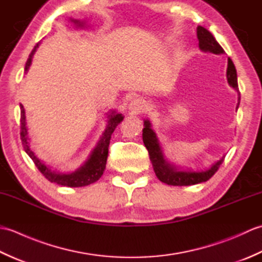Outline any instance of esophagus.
<instances>
[{"label": "esophagus", "instance_id": "esophagus-1", "mask_svg": "<svg viewBox=\"0 0 262 262\" xmlns=\"http://www.w3.org/2000/svg\"><path fill=\"white\" fill-rule=\"evenodd\" d=\"M128 109H129V111L133 115L142 114L144 113V110L146 109V103L143 99L136 98L134 100H132L130 103L128 104Z\"/></svg>", "mask_w": 262, "mask_h": 262}]
</instances>
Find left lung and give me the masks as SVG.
I'll list each match as a JSON object with an SVG mask.
<instances>
[{
	"label": "left lung",
	"instance_id": "8db88e82",
	"mask_svg": "<svg viewBox=\"0 0 262 262\" xmlns=\"http://www.w3.org/2000/svg\"><path fill=\"white\" fill-rule=\"evenodd\" d=\"M197 37L199 40V48L202 52L211 53L216 55L224 54V49L221 47L219 42L216 41L214 36L206 29V28L198 26L197 28ZM226 79L230 86L236 90L237 104L236 110L240 104V92L237 86V75L235 66L233 64L232 59L227 58V70H226ZM143 142L144 145L147 148L149 160H151L155 174L158 179L166 185L170 186H191L197 185L209 180L215 174V172L219 170L220 165L223 163L225 155H223L220 160H217L207 169L205 170H192V169H182L180 166L169 162L166 160L163 153V148L161 146L159 138L152 129V124L148 119H144V128H143Z\"/></svg>",
	"mask_w": 262,
	"mask_h": 262
}]
</instances>
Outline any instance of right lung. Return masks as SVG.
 Masks as SVG:
<instances>
[{"label": "right lung", "mask_w": 262, "mask_h": 262, "mask_svg": "<svg viewBox=\"0 0 262 262\" xmlns=\"http://www.w3.org/2000/svg\"><path fill=\"white\" fill-rule=\"evenodd\" d=\"M76 27H83L85 24L84 21H80L76 19H70ZM40 45L39 41L35 48L32 49V52L29 55V58L27 59V63L25 66V72L29 71L30 65L32 63L33 55L37 52V49ZM21 109V142L26 153L29 155L30 159L33 161V163L36 164L38 170L41 172L43 177L51 182H55L57 185L65 186V187H84L89 186L91 183L98 181L101 176L103 174L105 169V163H107L108 158V147L110 143L111 134H113L116 127L119 125V122L124 119V116L121 114L117 113V110H109L105 116H107V124H105V128L102 133V135L100 136V140L98 141L97 145L89 154L88 159L83 162L82 165H80L76 170L72 172H60L58 170H54L51 165L46 164L42 160L39 159L36 153L33 152L30 145V137L28 135V128L26 122V113L24 105L20 104Z\"/></svg>", "instance_id": "add662e5"}]
</instances>
